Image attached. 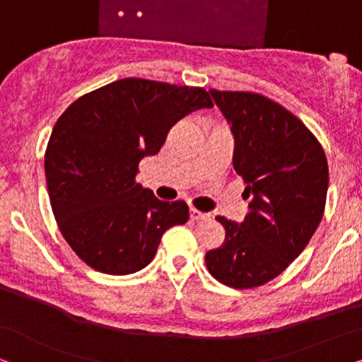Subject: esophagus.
Returning <instances> with one entry per match:
<instances>
[{
	"label": "esophagus",
	"instance_id": "esophagus-1",
	"mask_svg": "<svg viewBox=\"0 0 362 362\" xmlns=\"http://www.w3.org/2000/svg\"><path fill=\"white\" fill-rule=\"evenodd\" d=\"M190 218L199 221V220H209L210 214H204V211L197 210V209H190Z\"/></svg>",
	"mask_w": 362,
	"mask_h": 362
}]
</instances>
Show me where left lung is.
<instances>
[{
	"mask_svg": "<svg viewBox=\"0 0 362 362\" xmlns=\"http://www.w3.org/2000/svg\"><path fill=\"white\" fill-rule=\"evenodd\" d=\"M210 94L231 125L233 168L250 211L243 223L216 216L225 240L205 263L220 283L248 290L285 272L310 243L325 214L329 170L315 134L283 105L257 93Z\"/></svg>",
	"mask_w": 362,
	"mask_h": 362,
	"instance_id": "1",
	"label": "left lung"
}]
</instances>
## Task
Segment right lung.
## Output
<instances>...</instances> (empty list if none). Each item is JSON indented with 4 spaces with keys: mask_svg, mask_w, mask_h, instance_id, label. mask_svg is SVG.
Masks as SVG:
<instances>
[{
    "mask_svg": "<svg viewBox=\"0 0 362 362\" xmlns=\"http://www.w3.org/2000/svg\"><path fill=\"white\" fill-rule=\"evenodd\" d=\"M202 107H214L204 88L125 77L81 95L57 119L45 153L52 214L95 272L146 268L165 230L189 220L185 202L158 200L136 175L173 125Z\"/></svg>",
    "mask_w": 362,
    "mask_h": 362,
    "instance_id": "1",
    "label": "right lung"
}]
</instances>
